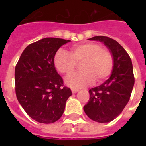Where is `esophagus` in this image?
<instances>
[{"mask_svg": "<svg viewBox=\"0 0 146 146\" xmlns=\"http://www.w3.org/2000/svg\"><path fill=\"white\" fill-rule=\"evenodd\" d=\"M71 90H72V92H73V93H76L77 92H79V89H72Z\"/></svg>", "mask_w": 146, "mask_h": 146, "instance_id": "obj_1", "label": "esophagus"}]
</instances>
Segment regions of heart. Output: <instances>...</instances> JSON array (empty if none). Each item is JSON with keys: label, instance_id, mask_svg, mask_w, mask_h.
<instances>
[{"label": "heart", "instance_id": "1", "mask_svg": "<svg viewBox=\"0 0 146 146\" xmlns=\"http://www.w3.org/2000/svg\"><path fill=\"white\" fill-rule=\"evenodd\" d=\"M53 61L57 70L65 76L72 74L76 64L80 63L81 72L65 80L68 86L76 89L92 84L95 80L98 82H103L111 75L113 67L111 53L95 42L75 44L68 52L57 50Z\"/></svg>", "mask_w": 146, "mask_h": 146}]
</instances>
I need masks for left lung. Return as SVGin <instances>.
Wrapping results in <instances>:
<instances>
[{
  "mask_svg": "<svg viewBox=\"0 0 146 146\" xmlns=\"http://www.w3.org/2000/svg\"><path fill=\"white\" fill-rule=\"evenodd\" d=\"M89 40L102 42L108 48L113 56V67L105 82L89 89L90 98L83 109L96 122H111L120 115L131 96L135 82L132 60L115 40L106 36H95Z\"/></svg>",
  "mask_w": 146,
  "mask_h": 146,
  "instance_id": "1",
  "label": "left lung"
}]
</instances>
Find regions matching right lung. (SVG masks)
I'll use <instances>...</instances> for the list:
<instances>
[{
  "mask_svg": "<svg viewBox=\"0 0 146 146\" xmlns=\"http://www.w3.org/2000/svg\"><path fill=\"white\" fill-rule=\"evenodd\" d=\"M70 40L45 38L26 47L15 68L17 100L32 119L42 123L56 122L63 115L70 89L54 65L58 49Z\"/></svg>",
  "mask_w": 146,
  "mask_h": 146,
  "instance_id": "1",
  "label": "right lung"
}]
</instances>
